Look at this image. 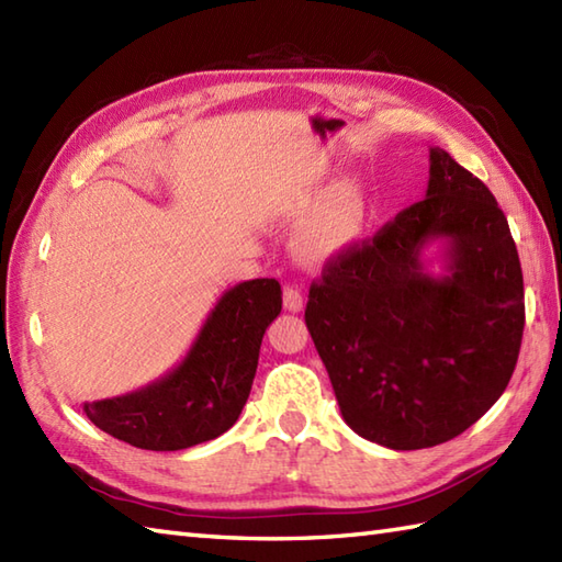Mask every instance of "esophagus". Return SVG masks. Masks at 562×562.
<instances>
[{
	"label": "esophagus",
	"mask_w": 562,
	"mask_h": 562,
	"mask_svg": "<svg viewBox=\"0 0 562 562\" xmlns=\"http://www.w3.org/2000/svg\"><path fill=\"white\" fill-rule=\"evenodd\" d=\"M282 302H284V308H288V312H292V314L302 312V308H304V296L296 288H284Z\"/></svg>",
	"instance_id": "34e87169"
}]
</instances>
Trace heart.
<instances>
[{
  "mask_svg": "<svg viewBox=\"0 0 562 562\" xmlns=\"http://www.w3.org/2000/svg\"><path fill=\"white\" fill-rule=\"evenodd\" d=\"M282 220H304L300 234V254L312 262L336 260L362 244L369 226V198L357 178H342L333 183L326 195L304 188L282 200L278 207Z\"/></svg>",
  "mask_w": 562,
  "mask_h": 562,
  "instance_id": "obj_1",
  "label": "heart"
}]
</instances>
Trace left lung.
Returning <instances> with one entry per match:
<instances>
[{"label": "left lung", "instance_id": "left-lung-1", "mask_svg": "<svg viewBox=\"0 0 562 562\" xmlns=\"http://www.w3.org/2000/svg\"><path fill=\"white\" fill-rule=\"evenodd\" d=\"M440 246V270L424 250ZM306 328L357 435L411 451L493 408L515 372L524 280L505 212L483 181L429 147L425 200L328 260Z\"/></svg>", "mask_w": 562, "mask_h": 562}]
</instances>
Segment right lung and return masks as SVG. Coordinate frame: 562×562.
I'll use <instances>...</instances> for the list:
<instances>
[{"label":"right lung","mask_w":562,"mask_h":562,"mask_svg":"<svg viewBox=\"0 0 562 562\" xmlns=\"http://www.w3.org/2000/svg\"><path fill=\"white\" fill-rule=\"evenodd\" d=\"M280 312L278 280L238 282L220 296L171 372L125 396L83 403V413L103 432L149 451H178L220 437L244 411L262 336Z\"/></svg>","instance_id":"right-lung-1"}]
</instances>
